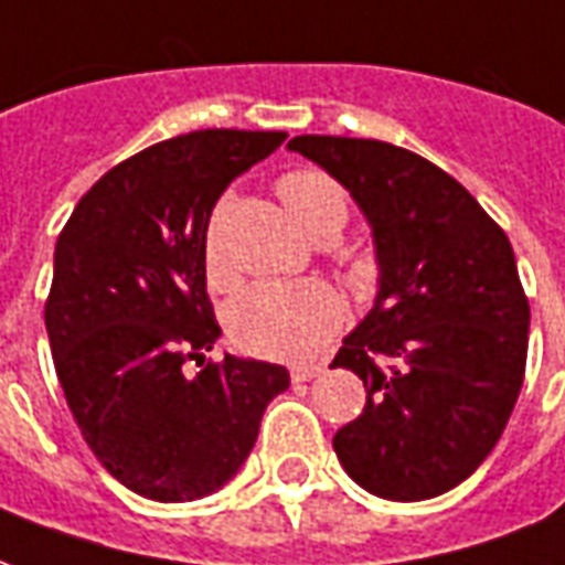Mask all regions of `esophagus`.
Instances as JSON below:
<instances>
[{
  "label": "esophagus",
  "instance_id": "esophagus-1",
  "mask_svg": "<svg viewBox=\"0 0 565 565\" xmlns=\"http://www.w3.org/2000/svg\"><path fill=\"white\" fill-rule=\"evenodd\" d=\"M321 370H323L321 364H302V366H294V370H290V379H294V382H309V379L318 376V373H321Z\"/></svg>",
  "mask_w": 565,
  "mask_h": 565
}]
</instances>
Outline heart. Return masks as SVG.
<instances>
[{"instance_id":"1","label":"heart","mask_w":565,"mask_h":565,"mask_svg":"<svg viewBox=\"0 0 565 565\" xmlns=\"http://www.w3.org/2000/svg\"><path fill=\"white\" fill-rule=\"evenodd\" d=\"M278 195L315 242L327 235L339 238V232L349 223V195L330 173L311 168L284 173L278 180ZM232 204V195L216 201L204 235V271L207 281L216 287L232 278V266L223 247V226ZM342 323V299L333 287L318 281L254 284L235 296L226 309L232 342L242 351L275 361H309L337 337Z\"/></svg>"}]
</instances>
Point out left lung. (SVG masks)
Masks as SVG:
<instances>
[{
  "mask_svg": "<svg viewBox=\"0 0 565 565\" xmlns=\"http://www.w3.org/2000/svg\"><path fill=\"white\" fill-rule=\"evenodd\" d=\"M373 226L379 296L333 364L364 379L361 416L333 437L366 492L422 502L477 471L526 373L530 299L502 226L447 171L358 137H294Z\"/></svg>",
  "mask_w": 565,
  "mask_h": 565,
  "instance_id": "obj_1",
  "label": "left lung"
}]
</instances>
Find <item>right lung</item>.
I'll return each mask as SVG.
<instances>
[{
	"label": "right lung",
	"instance_id": "obj_1",
	"mask_svg": "<svg viewBox=\"0 0 565 565\" xmlns=\"http://www.w3.org/2000/svg\"><path fill=\"white\" fill-rule=\"evenodd\" d=\"M284 140L232 128L161 140L106 171L57 238L45 327L63 397L97 461L143 499L216 492L290 385L278 364L204 358L220 339L207 220L228 183Z\"/></svg>",
	"mask_w": 565,
	"mask_h": 565
}]
</instances>
